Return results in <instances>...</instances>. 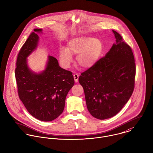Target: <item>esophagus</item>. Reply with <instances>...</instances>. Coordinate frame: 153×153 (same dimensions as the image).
Returning <instances> with one entry per match:
<instances>
[{"mask_svg":"<svg viewBox=\"0 0 153 153\" xmlns=\"http://www.w3.org/2000/svg\"><path fill=\"white\" fill-rule=\"evenodd\" d=\"M74 78L75 82H77L78 81V78H79V75L78 74H75L74 75Z\"/></svg>","mask_w":153,"mask_h":153,"instance_id":"obj_1","label":"esophagus"}]
</instances>
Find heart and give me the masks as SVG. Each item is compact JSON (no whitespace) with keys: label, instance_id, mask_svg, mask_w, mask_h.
Instances as JSON below:
<instances>
[{"label":"heart","instance_id":"1","mask_svg":"<svg viewBox=\"0 0 153 153\" xmlns=\"http://www.w3.org/2000/svg\"><path fill=\"white\" fill-rule=\"evenodd\" d=\"M102 51V44L97 38L79 36L68 41L65 49L59 51V60L62 65L69 68L72 62V55L76 54V63L83 69L93 66Z\"/></svg>","mask_w":153,"mask_h":153}]
</instances>
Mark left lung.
Listing matches in <instances>:
<instances>
[{"mask_svg":"<svg viewBox=\"0 0 153 153\" xmlns=\"http://www.w3.org/2000/svg\"><path fill=\"white\" fill-rule=\"evenodd\" d=\"M112 32L115 44L104 57L79 77L87 109L99 120L118 114L129 100L134 87L136 65L132 50L118 33Z\"/></svg>","mask_w":153,"mask_h":153,"instance_id":"1","label":"left lung"}]
</instances>
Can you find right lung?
Instances as JSON below:
<instances>
[{
    "instance_id": "obj_1",
    "label": "right lung",
    "mask_w": 153,
    "mask_h": 153,
    "mask_svg": "<svg viewBox=\"0 0 153 153\" xmlns=\"http://www.w3.org/2000/svg\"><path fill=\"white\" fill-rule=\"evenodd\" d=\"M42 31L34 29L20 49L15 75L19 97L28 112L39 120L50 121L63 112L66 97L75 81L72 73L60 68L58 60L51 56L42 72L36 73L29 68L27 57L36 49L37 33Z\"/></svg>"
}]
</instances>
